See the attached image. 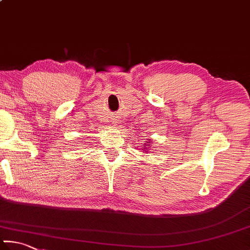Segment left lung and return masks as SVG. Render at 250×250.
I'll return each mask as SVG.
<instances>
[{
	"instance_id": "1",
	"label": "left lung",
	"mask_w": 250,
	"mask_h": 250,
	"mask_svg": "<svg viewBox=\"0 0 250 250\" xmlns=\"http://www.w3.org/2000/svg\"><path fill=\"white\" fill-rule=\"evenodd\" d=\"M146 143H149V142H148V141H146ZM146 145H147V144H146ZM148 146H151V144H148V145H147V147H148ZM142 147H145V145H143V146H142ZM145 148H146V147H145ZM145 148H143V149H145Z\"/></svg>"
}]
</instances>
